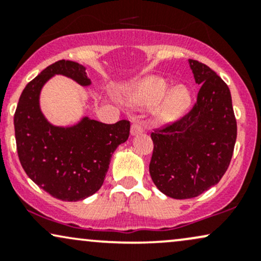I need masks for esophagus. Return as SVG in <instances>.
Masks as SVG:
<instances>
[{"label":"esophagus","mask_w":261,"mask_h":261,"mask_svg":"<svg viewBox=\"0 0 261 261\" xmlns=\"http://www.w3.org/2000/svg\"><path fill=\"white\" fill-rule=\"evenodd\" d=\"M143 133V125L140 121H134L131 125V135H139Z\"/></svg>","instance_id":"1"}]
</instances>
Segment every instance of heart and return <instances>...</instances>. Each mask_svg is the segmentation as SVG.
<instances>
[{
	"instance_id": "b5f03b06",
	"label": "heart",
	"mask_w": 261,
	"mask_h": 261,
	"mask_svg": "<svg viewBox=\"0 0 261 261\" xmlns=\"http://www.w3.org/2000/svg\"><path fill=\"white\" fill-rule=\"evenodd\" d=\"M128 100L141 107H153L160 101L155 115L160 121L168 122L184 114L190 107L191 92L182 85L170 89L169 83L164 79L147 77L128 93Z\"/></svg>"
}]
</instances>
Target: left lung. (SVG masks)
Listing matches in <instances>:
<instances>
[{"label": "left lung", "mask_w": 261, "mask_h": 261, "mask_svg": "<svg viewBox=\"0 0 261 261\" xmlns=\"http://www.w3.org/2000/svg\"><path fill=\"white\" fill-rule=\"evenodd\" d=\"M201 85L189 113L151 133L152 180L173 199H191L216 185L228 169L237 120L228 86L208 66L189 60Z\"/></svg>", "instance_id": "obj_1"}]
</instances>
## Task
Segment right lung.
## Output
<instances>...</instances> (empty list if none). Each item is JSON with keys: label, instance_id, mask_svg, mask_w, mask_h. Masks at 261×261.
I'll return each mask as SVG.
<instances>
[{"label": "right lung", "instance_id": "right-lung-1", "mask_svg": "<svg viewBox=\"0 0 261 261\" xmlns=\"http://www.w3.org/2000/svg\"><path fill=\"white\" fill-rule=\"evenodd\" d=\"M54 74L91 85L85 66L68 60L47 66L31 81L14 113L17 152L27 175L39 188L62 201H79L103 185L114 151L128 139L130 121L103 124L83 118L74 126H54L39 107L41 88Z\"/></svg>", "mask_w": 261, "mask_h": 261}]
</instances>
